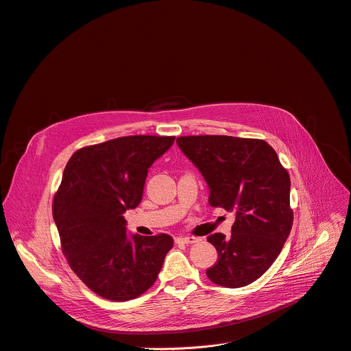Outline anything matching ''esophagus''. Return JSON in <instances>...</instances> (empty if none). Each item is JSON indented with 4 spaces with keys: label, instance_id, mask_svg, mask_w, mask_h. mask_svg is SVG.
I'll use <instances>...</instances> for the list:
<instances>
[{
    "label": "esophagus",
    "instance_id": "esophagus-1",
    "mask_svg": "<svg viewBox=\"0 0 351 351\" xmlns=\"http://www.w3.org/2000/svg\"><path fill=\"white\" fill-rule=\"evenodd\" d=\"M199 239H197L196 237H179L176 238V242H182V243H195Z\"/></svg>",
    "mask_w": 351,
    "mask_h": 351
}]
</instances>
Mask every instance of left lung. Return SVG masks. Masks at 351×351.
I'll return each instance as SVG.
<instances>
[{
    "mask_svg": "<svg viewBox=\"0 0 351 351\" xmlns=\"http://www.w3.org/2000/svg\"><path fill=\"white\" fill-rule=\"evenodd\" d=\"M184 155L209 186V205L235 215L230 237L213 234L218 261L206 269L221 287H245L277 260L293 226L289 175L265 141L234 136H180Z\"/></svg>",
    "mask_w": 351,
    "mask_h": 351,
    "instance_id": "left-lung-1",
    "label": "left lung"
}]
</instances>
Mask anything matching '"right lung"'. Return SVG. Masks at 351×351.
I'll list each match as a JSON object with an SVG mask.
<instances>
[{
    "label": "right lung",
    "mask_w": 351,
    "mask_h": 351,
    "mask_svg": "<svg viewBox=\"0 0 351 351\" xmlns=\"http://www.w3.org/2000/svg\"><path fill=\"white\" fill-rule=\"evenodd\" d=\"M175 136H125L74 152L53 199V218L70 268L91 291L128 301L154 285L171 235L126 234L123 213L142 201L147 169Z\"/></svg>",
    "instance_id": "right-lung-1"
}]
</instances>
